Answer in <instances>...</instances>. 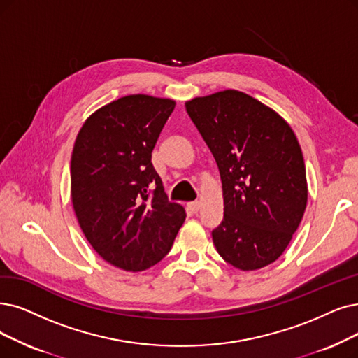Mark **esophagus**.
<instances>
[{
    "label": "esophagus",
    "mask_w": 358,
    "mask_h": 358,
    "mask_svg": "<svg viewBox=\"0 0 358 358\" xmlns=\"http://www.w3.org/2000/svg\"><path fill=\"white\" fill-rule=\"evenodd\" d=\"M188 207H189V210H191L192 213H198V210H199V203H189Z\"/></svg>",
    "instance_id": "34e87169"
}]
</instances>
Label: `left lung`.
Masks as SVG:
<instances>
[{"label":"left lung","instance_id":"1","mask_svg":"<svg viewBox=\"0 0 358 358\" xmlns=\"http://www.w3.org/2000/svg\"><path fill=\"white\" fill-rule=\"evenodd\" d=\"M220 171L223 222L213 231L222 259L250 271L276 262L307 206L301 147L279 113L224 90L185 103Z\"/></svg>","mask_w":358,"mask_h":358}]
</instances>
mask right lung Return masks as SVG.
<instances>
[{"instance_id":"right-lung-1","label":"right lung","mask_w":358,"mask_h":358,"mask_svg":"<svg viewBox=\"0 0 358 358\" xmlns=\"http://www.w3.org/2000/svg\"><path fill=\"white\" fill-rule=\"evenodd\" d=\"M175 99L126 95L94 111L76 136L70 194L85 238L103 259L126 271L159 263L187 217L169 203L151 152Z\"/></svg>"}]
</instances>
